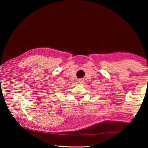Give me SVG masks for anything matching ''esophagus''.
<instances>
[{
    "label": "esophagus",
    "mask_w": 148,
    "mask_h": 148,
    "mask_svg": "<svg viewBox=\"0 0 148 148\" xmlns=\"http://www.w3.org/2000/svg\"><path fill=\"white\" fill-rule=\"evenodd\" d=\"M78 82H79V84H83L84 83V79L83 78H81V79H78Z\"/></svg>",
    "instance_id": "obj_1"
}]
</instances>
